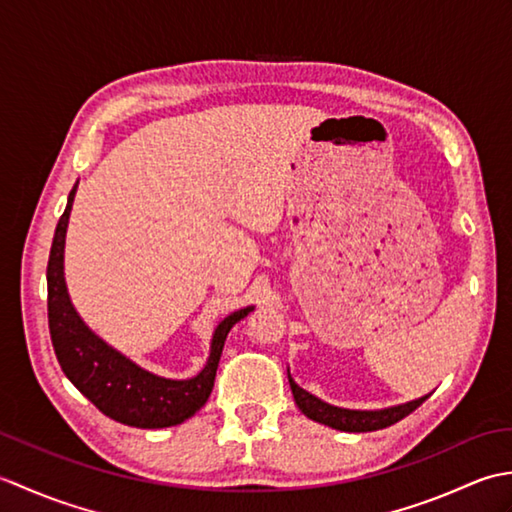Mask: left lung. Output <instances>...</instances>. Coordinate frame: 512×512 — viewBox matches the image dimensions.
I'll return each instance as SVG.
<instances>
[{
	"label": "left lung",
	"instance_id": "obj_1",
	"mask_svg": "<svg viewBox=\"0 0 512 512\" xmlns=\"http://www.w3.org/2000/svg\"><path fill=\"white\" fill-rule=\"evenodd\" d=\"M288 383L303 416H308L314 422H321L325 427L347 431V433H365V431H378V429L391 427V424H396L398 420L409 416L413 409H418L422 402L431 396L427 394L422 398L402 402V405H394V407H385V409H345V407L330 405V402H325L314 394H310V391L301 389L295 380H292L290 369H288Z\"/></svg>",
	"mask_w": 512,
	"mask_h": 512
}]
</instances>
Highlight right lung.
<instances>
[{
    "label": "right lung",
    "mask_w": 512,
    "mask_h": 512,
    "mask_svg": "<svg viewBox=\"0 0 512 512\" xmlns=\"http://www.w3.org/2000/svg\"><path fill=\"white\" fill-rule=\"evenodd\" d=\"M76 187L79 182L68 195V206L54 231L48 259V323L54 354L59 358L63 374L107 418L129 427L165 429L189 420L211 396L228 332L255 308L246 306L217 323L206 365L191 378H165L136 365L132 358L114 350L110 343L92 332L70 299L63 273V253Z\"/></svg>",
    "instance_id": "right-lung-1"
}]
</instances>
